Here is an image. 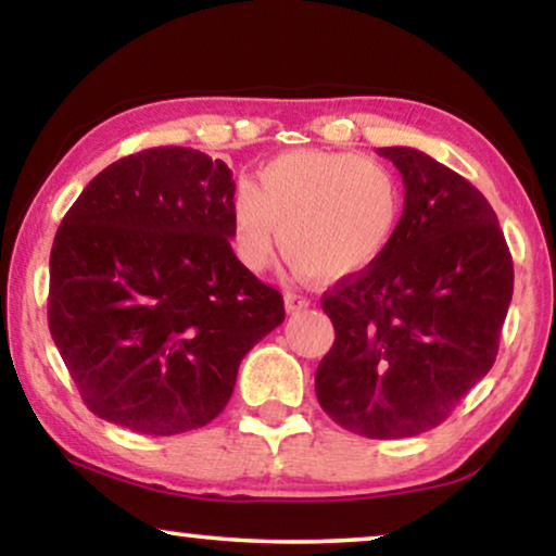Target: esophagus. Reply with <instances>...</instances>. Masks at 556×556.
<instances>
[{
  "mask_svg": "<svg viewBox=\"0 0 556 556\" xmlns=\"http://www.w3.org/2000/svg\"><path fill=\"white\" fill-rule=\"evenodd\" d=\"M311 306V301L303 293L288 291L286 293V311L288 314H299V311H306Z\"/></svg>",
  "mask_w": 556,
  "mask_h": 556,
  "instance_id": "34e87169",
  "label": "esophagus"
}]
</instances>
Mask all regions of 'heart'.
I'll return each instance as SVG.
<instances>
[{
  "instance_id": "obj_1",
  "label": "heart",
  "mask_w": 556,
  "mask_h": 556,
  "mask_svg": "<svg viewBox=\"0 0 556 556\" xmlns=\"http://www.w3.org/2000/svg\"><path fill=\"white\" fill-rule=\"evenodd\" d=\"M405 217L384 164L346 151H288L232 194V242L248 268L268 265L280 235L288 265L311 280H341L382 261Z\"/></svg>"
}]
</instances>
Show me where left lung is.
<instances>
[{"instance_id":"8db88e82","label":"left lung","mask_w":556,"mask_h":556,"mask_svg":"<svg viewBox=\"0 0 556 556\" xmlns=\"http://www.w3.org/2000/svg\"><path fill=\"white\" fill-rule=\"evenodd\" d=\"M377 151L405 181V217L375 268L324 293L337 339L316 369V397L344 430L397 440L438 428L489 375L514 263L468 179L417 149Z\"/></svg>"}]
</instances>
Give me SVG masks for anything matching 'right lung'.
<instances>
[{"label":"right lung","instance_id":"add662e5","mask_svg":"<svg viewBox=\"0 0 556 556\" xmlns=\"http://www.w3.org/2000/svg\"><path fill=\"white\" fill-rule=\"evenodd\" d=\"M232 172L185 147L90 179L50 253L52 341L90 413L141 435L215 420L283 295L232 253Z\"/></svg>","mask_w":556,"mask_h":556}]
</instances>
